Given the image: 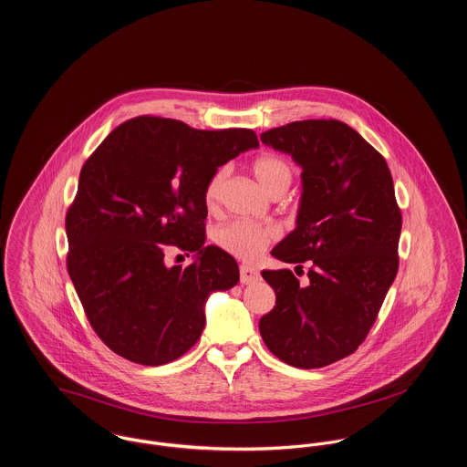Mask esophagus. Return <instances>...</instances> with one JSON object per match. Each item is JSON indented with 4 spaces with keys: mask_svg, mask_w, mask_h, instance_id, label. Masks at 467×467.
Here are the masks:
<instances>
[{
    "mask_svg": "<svg viewBox=\"0 0 467 467\" xmlns=\"http://www.w3.org/2000/svg\"><path fill=\"white\" fill-rule=\"evenodd\" d=\"M239 271H241V282L243 284H254L256 282L258 278H260V271L254 267V265H246V264H243L241 267H239Z\"/></svg>",
    "mask_w": 467,
    "mask_h": 467,
    "instance_id": "34e87169",
    "label": "esophagus"
}]
</instances>
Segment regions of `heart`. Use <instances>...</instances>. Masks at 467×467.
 <instances>
[{
  "label": "heart",
  "instance_id": "obj_1",
  "mask_svg": "<svg viewBox=\"0 0 467 467\" xmlns=\"http://www.w3.org/2000/svg\"><path fill=\"white\" fill-rule=\"evenodd\" d=\"M250 170L254 172V180L271 196H280L285 192L295 176L293 164L284 155L273 151L256 155L250 164ZM224 182L226 168H217L207 180L203 200L209 211L219 209L224 194ZM276 237L278 228L275 224L254 223L248 219L228 221L213 234V241L223 252L241 260H254L273 241H276Z\"/></svg>",
  "mask_w": 467,
  "mask_h": 467
}]
</instances>
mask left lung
Segmentation results:
<instances>
[{"label":"left lung","instance_id":"left-lung-1","mask_svg":"<svg viewBox=\"0 0 467 467\" xmlns=\"http://www.w3.org/2000/svg\"><path fill=\"white\" fill-rule=\"evenodd\" d=\"M262 142L301 166L296 230L271 254L295 264L264 269L276 303L260 317V336L289 366L316 369L351 355L368 337L396 278L401 211L380 151L337 119L271 128Z\"/></svg>","mask_w":467,"mask_h":467}]
</instances>
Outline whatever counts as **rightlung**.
Here are the masks:
<instances>
[{
  "label": "right lung",
  "instance_id": "obj_1",
  "mask_svg": "<svg viewBox=\"0 0 467 467\" xmlns=\"http://www.w3.org/2000/svg\"><path fill=\"white\" fill-rule=\"evenodd\" d=\"M256 146L250 128L196 130L139 116L85 161L66 213V264L92 330L114 353L162 366L200 339L209 293L239 282L235 258L205 246V185ZM168 247L199 258L166 268Z\"/></svg>",
  "mask_w": 467,
  "mask_h": 467
}]
</instances>
